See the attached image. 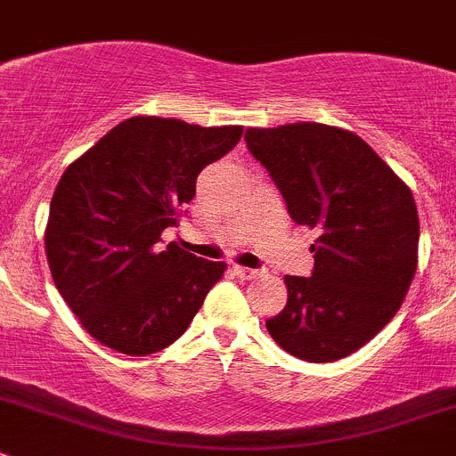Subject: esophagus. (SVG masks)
<instances>
[{"instance_id": "esophagus-1", "label": "esophagus", "mask_w": 456, "mask_h": 456, "mask_svg": "<svg viewBox=\"0 0 456 456\" xmlns=\"http://www.w3.org/2000/svg\"><path fill=\"white\" fill-rule=\"evenodd\" d=\"M232 272L236 273L238 278H242V281H254V278H258L260 273V269H251V267H242V265H233L232 267Z\"/></svg>"}]
</instances>
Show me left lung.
Returning a JSON list of instances; mask_svg holds the SVG:
<instances>
[{
	"instance_id": "8db88e82",
	"label": "left lung",
	"mask_w": 456,
	"mask_h": 456,
	"mask_svg": "<svg viewBox=\"0 0 456 456\" xmlns=\"http://www.w3.org/2000/svg\"><path fill=\"white\" fill-rule=\"evenodd\" d=\"M291 220L318 229L312 276H285L269 336L291 356H350L395 318L417 272L419 214L408 184L352 131L318 122L247 129Z\"/></svg>"
}]
</instances>
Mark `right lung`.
I'll return each instance as SVG.
<instances>
[{"label": "right lung", "instance_id": "right-lung-1", "mask_svg": "<svg viewBox=\"0 0 456 456\" xmlns=\"http://www.w3.org/2000/svg\"><path fill=\"white\" fill-rule=\"evenodd\" d=\"M240 135L242 126L129 118L64 171L44 236L48 267L102 346L129 356L165 350L223 278L224 263L165 245L162 232L193 200L198 174Z\"/></svg>", "mask_w": 456, "mask_h": 456}]
</instances>
